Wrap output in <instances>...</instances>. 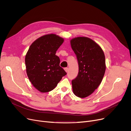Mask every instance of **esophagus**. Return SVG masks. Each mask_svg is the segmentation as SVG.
I'll use <instances>...</instances> for the list:
<instances>
[{
  "label": "esophagus",
  "mask_w": 131,
  "mask_h": 131,
  "mask_svg": "<svg viewBox=\"0 0 131 131\" xmlns=\"http://www.w3.org/2000/svg\"><path fill=\"white\" fill-rule=\"evenodd\" d=\"M64 70L66 72H68V68L67 67H66V68H64Z\"/></svg>",
  "instance_id": "obj_1"
}]
</instances>
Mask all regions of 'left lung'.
I'll list each match as a JSON object with an SVG mask.
<instances>
[{"label": "left lung", "instance_id": "left-lung-1", "mask_svg": "<svg viewBox=\"0 0 131 131\" xmlns=\"http://www.w3.org/2000/svg\"><path fill=\"white\" fill-rule=\"evenodd\" d=\"M71 45L79 64L78 75L72 81L73 91L77 97L85 98L98 88L104 78L105 54L97 43L87 37L73 38Z\"/></svg>", "mask_w": 131, "mask_h": 131}]
</instances>
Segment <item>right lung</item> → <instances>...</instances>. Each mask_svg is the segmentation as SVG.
I'll return each mask as SVG.
<instances>
[{
    "mask_svg": "<svg viewBox=\"0 0 131 131\" xmlns=\"http://www.w3.org/2000/svg\"><path fill=\"white\" fill-rule=\"evenodd\" d=\"M64 40L56 34H46L34 41L26 53L27 75L41 92L52 90L67 74L59 66L60 59L56 55Z\"/></svg>",
    "mask_w": 131,
    "mask_h": 131,
    "instance_id": "add662e5",
    "label": "right lung"
}]
</instances>
